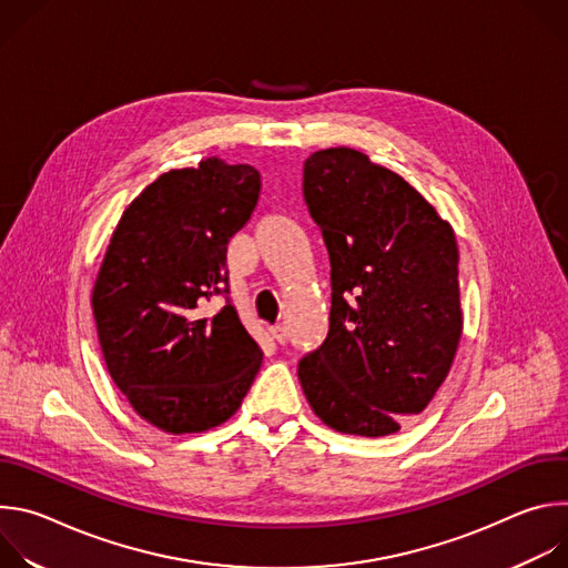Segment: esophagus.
<instances>
[{"instance_id": "obj_1", "label": "esophagus", "mask_w": 568, "mask_h": 568, "mask_svg": "<svg viewBox=\"0 0 568 568\" xmlns=\"http://www.w3.org/2000/svg\"><path fill=\"white\" fill-rule=\"evenodd\" d=\"M270 335H272V339H274V342H278V344H285V342H287V333H285V328H283V326H274V328H270Z\"/></svg>"}]
</instances>
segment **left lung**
<instances>
[{"label": "left lung", "mask_w": 568, "mask_h": 568, "mask_svg": "<svg viewBox=\"0 0 568 568\" xmlns=\"http://www.w3.org/2000/svg\"><path fill=\"white\" fill-rule=\"evenodd\" d=\"M303 197L331 256V331L298 362L312 412L379 438L425 412L463 333L458 247L447 220L353 148L312 152Z\"/></svg>", "instance_id": "8db88e82"}]
</instances>
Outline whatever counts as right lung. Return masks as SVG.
I'll return each instance as SVG.
<instances>
[{
	"label": "right lung",
	"instance_id": "right-lung-1",
	"mask_svg": "<svg viewBox=\"0 0 568 568\" xmlns=\"http://www.w3.org/2000/svg\"><path fill=\"white\" fill-rule=\"evenodd\" d=\"M258 195L254 166L209 156L156 178L112 233L92 292L103 359L132 409L169 434L229 420L261 368L263 351L229 301L197 312L226 292V245Z\"/></svg>",
	"mask_w": 568,
	"mask_h": 568
}]
</instances>
